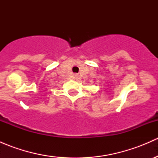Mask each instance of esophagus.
<instances>
[{"label":"esophagus","instance_id":"esophagus-1","mask_svg":"<svg viewBox=\"0 0 158 158\" xmlns=\"http://www.w3.org/2000/svg\"><path fill=\"white\" fill-rule=\"evenodd\" d=\"M76 78H77V77H78V76H76Z\"/></svg>","mask_w":158,"mask_h":158}]
</instances>
